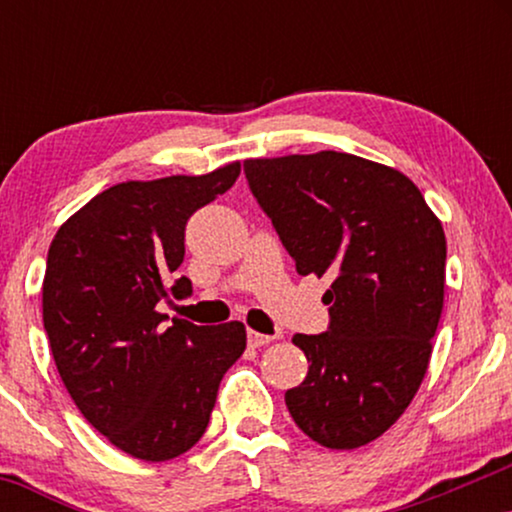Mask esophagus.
Returning <instances> with one entry per match:
<instances>
[{
  "mask_svg": "<svg viewBox=\"0 0 512 512\" xmlns=\"http://www.w3.org/2000/svg\"><path fill=\"white\" fill-rule=\"evenodd\" d=\"M272 340V335H263V333H256V331H247V342H249V347H263V345H268V342Z\"/></svg>",
  "mask_w": 512,
  "mask_h": 512,
  "instance_id": "obj_1",
  "label": "esophagus"
}]
</instances>
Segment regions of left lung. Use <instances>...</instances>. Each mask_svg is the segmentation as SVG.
<instances>
[{"label":"left lung","mask_w":512,"mask_h":512,"mask_svg":"<svg viewBox=\"0 0 512 512\" xmlns=\"http://www.w3.org/2000/svg\"><path fill=\"white\" fill-rule=\"evenodd\" d=\"M244 174L298 275L333 282L326 331L293 335L310 370L286 408L319 445H366L403 415L429 368L443 226L405 174L352 153L256 158Z\"/></svg>","instance_id":"8db88e82"}]
</instances>
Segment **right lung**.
<instances>
[{
    "label": "right lung",
    "instance_id": "1",
    "mask_svg": "<svg viewBox=\"0 0 512 512\" xmlns=\"http://www.w3.org/2000/svg\"><path fill=\"white\" fill-rule=\"evenodd\" d=\"M240 177L125 181L62 223L48 249L44 328L65 387L111 445L144 461L179 457L209 424L221 377L247 347L240 321L195 326L158 312L188 298L186 223Z\"/></svg>",
    "mask_w": 512,
    "mask_h": 512
}]
</instances>
